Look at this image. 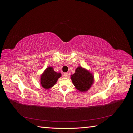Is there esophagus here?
I'll use <instances>...</instances> for the list:
<instances>
[{
  "label": "esophagus",
  "instance_id": "34e87169",
  "mask_svg": "<svg viewBox=\"0 0 133 133\" xmlns=\"http://www.w3.org/2000/svg\"><path fill=\"white\" fill-rule=\"evenodd\" d=\"M64 76H65V77H68V73H64Z\"/></svg>",
  "mask_w": 133,
  "mask_h": 133
}]
</instances>
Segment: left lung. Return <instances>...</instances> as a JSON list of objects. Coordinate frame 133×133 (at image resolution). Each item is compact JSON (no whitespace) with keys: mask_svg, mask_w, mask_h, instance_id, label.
I'll return each mask as SVG.
<instances>
[{"mask_svg":"<svg viewBox=\"0 0 133 133\" xmlns=\"http://www.w3.org/2000/svg\"><path fill=\"white\" fill-rule=\"evenodd\" d=\"M71 76L74 85L80 91H87L94 82L92 75L81 66L76 68L75 73Z\"/></svg>","mask_w":133,"mask_h":133,"instance_id":"8db88e82","label":"left lung"}]
</instances>
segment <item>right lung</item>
I'll return each instance as SVG.
<instances>
[{
    "label": "right lung",
    "instance_id": "right-lung-1",
    "mask_svg": "<svg viewBox=\"0 0 133 133\" xmlns=\"http://www.w3.org/2000/svg\"><path fill=\"white\" fill-rule=\"evenodd\" d=\"M60 76L61 74L54 71L52 67L46 68L41 76V81L42 87L48 89L54 86Z\"/></svg>",
    "mask_w": 133,
    "mask_h": 133
}]
</instances>
